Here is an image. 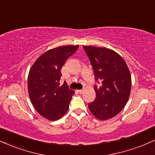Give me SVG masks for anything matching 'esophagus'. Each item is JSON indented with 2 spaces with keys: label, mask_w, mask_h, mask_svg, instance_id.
<instances>
[{
  "label": "esophagus",
  "mask_w": 155,
  "mask_h": 155,
  "mask_svg": "<svg viewBox=\"0 0 155 155\" xmlns=\"http://www.w3.org/2000/svg\"><path fill=\"white\" fill-rule=\"evenodd\" d=\"M77 92H79V94H82V93L84 92V90H83V89H78Z\"/></svg>",
  "instance_id": "34e87169"
}]
</instances>
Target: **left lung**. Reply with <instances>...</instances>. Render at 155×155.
I'll return each mask as SVG.
<instances>
[{"label": "left lung", "mask_w": 155, "mask_h": 155, "mask_svg": "<svg viewBox=\"0 0 155 155\" xmlns=\"http://www.w3.org/2000/svg\"><path fill=\"white\" fill-rule=\"evenodd\" d=\"M83 47L90 60L95 79L100 81V86H94L96 99L89 104V109L99 120H108L118 115L128 102L131 89V74L124 58L114 50L95 46Z\"/></svg>", "instance_id": "obj_1"}]
</instances>
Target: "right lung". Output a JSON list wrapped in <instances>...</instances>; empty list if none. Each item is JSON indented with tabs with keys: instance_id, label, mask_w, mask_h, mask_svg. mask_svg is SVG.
I'll return each instance as SVG.
<instances>
[{
	"instance_id": "right-lung-1",
	"label": "right lung",
	"mask_w": 155,
	"mask_h": 155,
	"mask_svg": "<svg viewBox=\"0 0 155 155\" xmlns=\"http://www.w3.org/2000/svg\"><path fill=\"white\" fill-rule=\"evenodd\" d=\"M79 45L50 49L37 58L28 75V92L35 110L50 120H57L66 113L74 91L66 82L60 86L61 70Z\"/></svg>"
}]
</instances>
